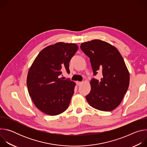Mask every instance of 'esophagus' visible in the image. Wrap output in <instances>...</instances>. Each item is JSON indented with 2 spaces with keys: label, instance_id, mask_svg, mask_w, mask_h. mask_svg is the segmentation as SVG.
<instances>
[{
  "label": "esophagus",
  "instance_id": "1",
  "mask_svg": "<svg viewBox=\"0 0 147 147\" xmlns=\"http://www.w3.org/2000/svg\"><path fill=\"white\" fill-rule=\"evenodd\" d=\"M76 83H77V84L79 86H80V85H81L82 84V82H80V81H77L76 82Z\"/></svg>",
  "mask_w": 147,
  "mask_h": 147
}]
</instances>
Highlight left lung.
<instances>
[{"mask_svg": "<svg viewBox=\"0 0 147 147\" xmlns=\"http://www.w3.org/2000/svg\"><path fill=\"white\" fill-rule=\"evenodd\" d=\"M80 48L89 57L94 75L102 72L100 80L90 82L91 91L86 98L92 108L109 112L116 109L126 93L130 74L123 58L117 49L100 39H94L81 44Z\"/></svg>", "mask_w": 147, "mask_h": 147, "instance_id": "1", "label": "left lung"}]
</instances>
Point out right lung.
<instances>
[{
	"label": "right lung",
	"mask_w": 147,
	"mask_h": 147,
	"mask_svg": "<svg viewBox=\"0 0 147 147\" xmlns=\"http://www.w3.org/2000/svg\"><path fill=\"white\" fill-rule=\"evenodd\" d=\"M77 45L57 42L42 50L31 66L27 85L35 107L51 116L65 112L74 92L76 83L60 78L62 71L69 73V62L77 51Z\"/></svg>",
	"instance_id": "1"
}]
</instances>
